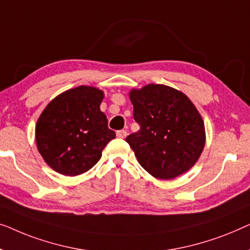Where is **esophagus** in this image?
<instances>
[{"mask_svg":"<svg viewBox=\"0 0 250 250\" xmlns=\"http://www.w3.org/2000/svg\"><path fill=\"white\" fill-rule=\"evenodd\" d=\"M117 137H119V138H125L126 131L125 130H119V131H117Z\"/></svg>","mask_w":250,"mask_h":250,"instance_id":"1","label":"esophagus"}]
</instances>
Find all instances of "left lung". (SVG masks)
Masks as SVG:
<instances>
[{
    "mask_svg": "<svg viewBox=\"0 0 250 250\" xmlns=\"http://www.w3.org/2000/svg\"><path fill=\"white\" fill-rule=\"evenodd\" d=\"M140 129L125 138L139 164L157 179H173L192 167L205 146V125L184 93L149 83L129 94Z\"/></svg>",
    "mask_w": 250,
    "mask_h": 250,
    "instance_id": "obj_1",
    "label": "left lung"
}]
</instances>
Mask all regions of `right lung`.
I'll return each instance as SVG.
<instances>
[{
	"instance_id": "right-lung-1",
	"label": "right lung",
	"mask_w": 250,
	"mask_h": 250,
	"mask_svg": "<svg viewBox=\"0 0 250 250\" xmlns=\"http://www.w3.org/2000/svg\"><path fill=\"white\" fill-rule=\"evenodd\" d=\"M103 97L95 87L79 86L60 94L42 112L36 125L37 148L54 171L70 177L85 173L115 138L100 108Z\"/></svg>"
}]
</instances>
